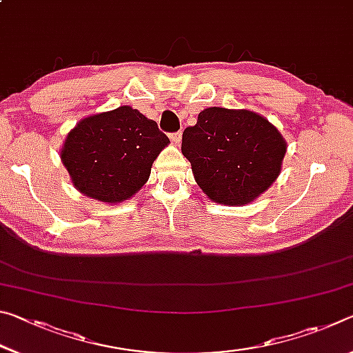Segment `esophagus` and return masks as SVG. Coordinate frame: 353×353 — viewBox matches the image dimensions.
<instances>
[{
  "label": "esophagus",
  "mask_w": 353,
  "mask_h": 353,
  "mask_svg": "<svg viewBox=\"0 0 353 353\" xmlns=\"http://www.w3.org/2000/svg\"><path fill=\"white\" fill-rule=\"evenodd\" d=\"M170 140H171V143H172V145H176V146H179V143H181V140H182V134H181V132L171 134V135H170Z\"/></svg>",
  "instance_id": "obj_1"
}]
</instances>
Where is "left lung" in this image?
<instances>
[{"label": "left lung", "instance_id": "left-lung-1", "mask_svg": "<svg viewBox=\"0 0 353 353\" xmlns=\"http://www.w3.org/2000/svg\"><path fill=\"white\" fill-rule=\"evenodd\" d=\"M182 154L208 199L236 207L260 198L276 182L286 140L259 113L208 107L183 130Z\"/></svg>", "mask_w": 353, "mask_h": 353}]
</instances>
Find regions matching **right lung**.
I'll return each instance as SVG.
<instances>
[{"label": "right lung", "mask_w": 353, "mask_h": 353, "mask_svg": "<svg viewBox=\"0 0 353 353\" xmlns=\"http://www.w3.org/2000/svg\"><path fill=\"white\" fill-rule=\"evenodd\" d=\"M168 143L157 123L121 105L82 118L65 137L61 160L79 193L112 205L139 193Z\"/></svg>", "instance_id": "obj_1"}]
</instances>
